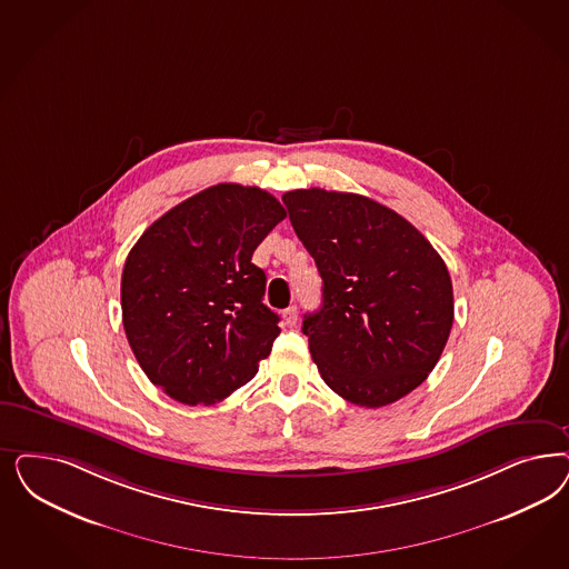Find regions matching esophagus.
<instances>
[{
  "mask_svg": "<svg viewBox=\"0 0 569 569\" xmlns=\"http://www.w3.org/2000/svg\"><path fill=\"white\" fill-rule=\"evenodd\" d=\"M282 318H284V325H287V327H295V325H297V318H299V313H297V306L287 308V310L282 312Z\"/></svg>",
  "mask_w": 569,
  "mask_h": 569,
  "instance_id": "esophagus-1",
  "label": "esophagus"
}]
</instances>
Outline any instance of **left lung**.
<instances>
[{
    "label": "left lung",
    "mask_w": 569,
    "mask_h": 569,
    "mask_svg": "<svg viewBox=\"0 0 569 569\" xmlns=\"http://www.w3.org/2000/svg\"><path fill=\"white\" fill-rule=\"evenodd\" d=\"M282 201L322 276V306L301 329L320 377L356 406L398 402L429 377L450 337L443 259L410 221L362 194L308 188Z\"/></svg>",
    "instance_id": "left-lung-1"
}]
</instances>
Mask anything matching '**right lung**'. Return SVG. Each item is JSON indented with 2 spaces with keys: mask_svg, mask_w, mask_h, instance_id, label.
Returning <instances> with one entry per match:
<instances>
[{
  "mask_svg": "<svg viewBox=\"0 0 569 569\" xmlns=\"http://www.w3.org/2000/svg\"><path fill=\"white\" fill-rule=\"evenodd\" d=\"M287 211L257 186L218 183L169 209L121 276L129 348L178 402H220L257 375L278 337L253 251Z\"/></svg>",
  "mask_w": 569,
  "mask_h": 569,
  "instance_id": "right-lung-1",
  "label": "right lung"
}]
</instances>
